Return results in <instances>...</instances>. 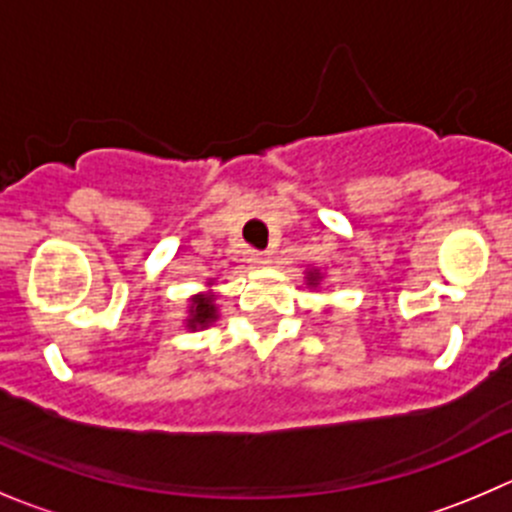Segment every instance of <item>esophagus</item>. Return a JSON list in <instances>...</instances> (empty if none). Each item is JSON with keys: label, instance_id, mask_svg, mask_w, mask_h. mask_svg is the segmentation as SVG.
I'll use <instances>...</instances> for the list:
<instances>
[{"label": "esophagus", "instance_id": "34e87169", "mask_svg": "<svg viewBox=\"0 0 512 512\" xmlns=\"http://www.w3.org/2000/svg\"><path fill=\"white\" fill-rule=\"evenodd\" d=\"M248 261L256 266H266V264H271V253L269 251H251Z\"/></svg>", "mask_w": 512, "mask_h": 512}]
</instances>
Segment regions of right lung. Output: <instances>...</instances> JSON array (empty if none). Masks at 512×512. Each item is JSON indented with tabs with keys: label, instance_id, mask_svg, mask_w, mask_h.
<instances>
[{
	"label": "right lung",
	"instance_id": "1",
	"mask_svg": "<svg viewBox=\"0 0 512 512\" xmlns=\"http://www.w3.org/2000/svg\"><path fill=\"white\" fill-rule=\"evenodd\" d=\"M193 319H191V326L196 324H206V321L213 319V304L211 299H206V296H198V299H193Z\"/></svg>",
	"mask_w": 512,
	"mask_h": 512
}]
</instances>
